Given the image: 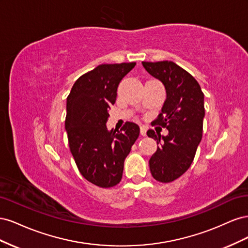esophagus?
Segmentation results:
<instances>
[{"instance_id": "obj_1", "label": "esophagus", "mask_w": 248, "mask_h": 248, "mask_svg": "<svg viewBox=\"0 0 248 248\" xmlns=\"http://www.w3.org/2000/svg\"><path fill=\"white\" fill-rule=\"evenodd\" d=\"M140 134L141 136H146L147 134V127H145V126H140Z\"/></svg>"}]
</instances>
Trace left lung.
I'll return each instance as SVG.
<instances>
[{
    "label": "left lung",
    "instance_id": "1",
    "mask_svg": "<svg viewBox=\"0 0 248 248\" xmlns=\"http://www.w3.org/2000/svg\"><path fill=\"white\" fill-rule=\"evenodd\" d=\"M141 64L166 89L161 114L153 123L166 127L168 136L155 134L153 130L147 134L158 145L149 160L151 174L157 181L169 183L182 176L193 161L202 140L204 93L196 78L174 62Z\"/></svg>",
    "mask_w": 248,
    "mask_h": 248
}]
</instances>
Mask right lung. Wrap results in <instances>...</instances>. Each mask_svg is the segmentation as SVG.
I'll use <instances>...</instances> for the list:
<instances>
[{"label": "right lung", "instance_id": "add662e5", "mask_svg": "<svg viewBox=\"0 0 248 248\" xmlns=\"http://www.w3.org/2000/svg\"><path fill=\"white\" fill-rule=\"evenodd\" d=\"M136 63L101 64L81 76L67 97L65 129L71 154L85 179L102 188L122 179L124 161L140 136L136 123L108 130L120 81Z\"/></svg>", "mask_w": 248, "mask_h": 248}]
</instances>
